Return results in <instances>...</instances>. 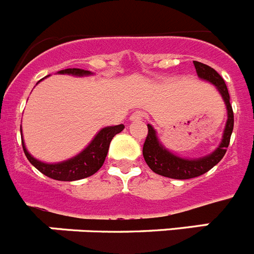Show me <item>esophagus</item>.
I'll list each match as a JSON object with an SVG mask.
<instances>
[{
	"instance_id": "34e87169",
	"label": "esophagus",
	"mask_w": 254,
	"mask_h": 254,
	"mask_svg": "<svg viewBox=\"0 0 254 254\" xmlns=\"http://www.w3.org/2000/svg\"><path fill=\"white\" fill-rule=\"evenodd\" d=\"M142 118H143V113L141 111L133 112V113L131 114V117H129V120H131L132 122H134V121H141Z\"/></svg>"
}]
</instances>
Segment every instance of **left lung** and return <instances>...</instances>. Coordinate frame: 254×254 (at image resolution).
<instances>
[{
    "mask_svg": "<svg viewBox=\"0 0 254 254\" xmlns=\"http://www.w3.org/2000/svg\"><path fill=\"white\" fill-rule=\"evenodd\" d=\"M193 64L197 76L203 81H207L214 85L216 90L220 93L224 103H225L228 120H226L223 138L220 141L219 146L211 154L197 159L182 158L179 155H176L174 152L168 150L159 140L158 133H156L154 127L151 125H147L149 133H147V137L143 143V159L152 172L159 174V176L168 177V178L190 179L194 178V177L202 176L211 168H214L224 158L229 142H230L233 127H234V114H233V108L230 104V96H229L228 87H226L223 77L207 64H203L201 62H197V61H193Z\"/></svg>",
    "mask_w": 254,
    "mask_h": 254,
    "instance_id": "obj_1",
    "label": "left lung"
}]
</instances>
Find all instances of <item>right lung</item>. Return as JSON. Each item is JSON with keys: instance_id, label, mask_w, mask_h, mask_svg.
I'll return each instance as SVG.
<instances>
[{"instance_id": "obj_1", "label": "right lung", "mask_w": 254, "mask_h": 254, "mask_svg": "<svg viewBox=\"0 0 254 254\" xmlns=\"http://www.w3.org/2000/svg\"><path fill=\"white\" fill-rule=\"evenodd\" d=\"M61 75H72L76 77H84V76H91V71L81 68H66L58 71ZM125 126H108L104 128L100 129L98 133L94 136L91 142L85 147L82 151L75 155L73 158L67 159V160L60 161V163H44L38 159H35L30 152L28 151L24 142V137L21 136L22 149L25 152L26 158L30 161L40 173H43L44 176L49 177L56 181H64V182H72L78 181V179H84L87 177L95 174L98 170L102 168L104 164L105 156L109 150L112 138L117 133L123 131ZM20 132L22 133L21 126H20Z\"/></svg>"}]
</instances>
